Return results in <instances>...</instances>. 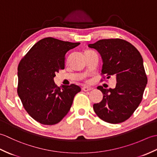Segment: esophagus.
Segmentation results:
<instances>
[{"instance_id":"esophagus-1","label":"esophagus","mask_w":157,"mask_h":157,"mask_svg":"<svg viewBox=\"0 0 157 157\" xmlns=\"http://www.w3.org/2000/svg\"><path fill=\"white\" fill-rule=\"evenodd\" d=\"M82 90L85 92H87V91H90V90H92V88L91 87H89V86H84V87L82 88Z\"/></svg>"}]
</instances>
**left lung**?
<instances>
[{"label": "left lung", "mask_w": 157, "mask_h": 157, "mask_svg": "<svg viewBox=\"0 0 157 157\" xmlns=\"http://www.w3.org/2000/svg\"><path fill=\"white\" fill-rule=\"evenodd\" d=\"M88 46L101 55V75H105L106 79L115 75L117 79L114 89L98 86L103 98L93 105L94 111L107 123L116 124L125 121L140 104L147 84L140 53L131 43L119 38L100 40Z\"/></svg>", "instance_id": "1"}]
</instances>
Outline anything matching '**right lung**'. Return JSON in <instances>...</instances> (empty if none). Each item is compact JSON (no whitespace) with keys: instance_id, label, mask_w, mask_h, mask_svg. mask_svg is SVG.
<instances>
[{"instance_id":"obj_1","label":"right lung","mask_w":157,"mask_h":157,"mask_svg":"<svg viewBox=\"0 0 157 157\" xmlns=\"http://www.w3.org/2000/svg\"><path fill=\"white\" fill-rule=\"evenodd\" d=\"M80 44L54 38H43L32 46L17 67V94L23 107L36 121L55 125L67 114L79 86H56L53 78L65 68V55Z\"/></svg>"}]
</instances>
